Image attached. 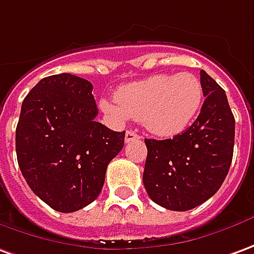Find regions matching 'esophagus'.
Listing matches in <instances>:
<instances>
[{
    "label": "esophagus",
    "mask_w": 254,
    "mask_h": 254,
    "mask_svg": "<svg viewBox=\"0 0 254 254\" xmlns=\"http://www.w3.org/2000/svg\"><path fill=\"white\" fill-rule=\"evenodd\" d=\"M139 139V135H138L137 132H134V131H127L126 132V142H130V141H137Z\"/></svg>",
    "instance_id": "esophagus-1"
}]
</instances>
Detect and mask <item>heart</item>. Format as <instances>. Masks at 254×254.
Instances as JSON below:
<instances>
[{
    "label": "heart",
    "instance_id": "b5f03b06",
    "mask_svg": "<svg viewBox=\"0 0 254 254\" xmlns=\"http://www.w3.org/2000/svg\"><path fill=\"white\" fill-rule=\"evenodd\" d=\"M116 102L102 99L101 109L115 120L127 117L141 120L145 127L160 137L183 132L200 109L203 90L192 73L155 74L117 90Z\"/></svg>",
    "mask_w": 254,
    "mask_h": 254
}]
</instances>
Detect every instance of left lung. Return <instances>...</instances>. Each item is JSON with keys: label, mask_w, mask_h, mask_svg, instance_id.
Segmentation results:
<instances>
[{"label": "left lung", "mask_w": 254, "mask_h": 254, "mask_svg": "<svg viewBox=\"0 0 254 254\" xmlns=\"http://www.w3.org/2000/svg\"><path fill=\"white\" fill-rule=\"evenodd\" d=\"M204 102L190 127L170 139H145L144 187L162 207L187 211L211 197L228 174L235 119L225 91L200 70Z\"/></svg>", "instance_id": "obj_1"}]
</instances>
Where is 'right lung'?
<instances>
[{"label":"right lung","instance_id":"add662e5","mask_svg":"<svg viewBox=\"0 0 254 254\" xmlns=\"http://www.w3.org/2000/svg\"><path fill=\"white\" fill-rule=\"evenodd\" d=\"M92 84L74 74L45 77L26 95L16 127L17 163L26 183L54 210L71 213L101 193L126 131L95 122Z\"/></svg>","mask_w":254,"mask_h":254}]
</instances>
